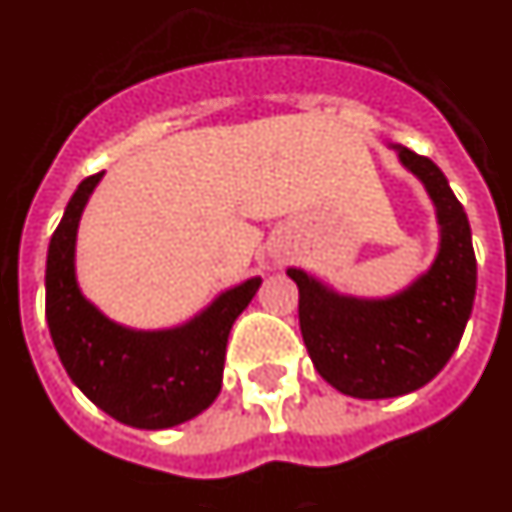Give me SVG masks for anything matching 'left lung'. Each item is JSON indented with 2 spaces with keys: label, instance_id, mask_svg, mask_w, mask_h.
Instances as JSON below:
<instances>
[{
  "label": "left lung",
  "instance_id": "1",
  "mask_svg": "<svg viewBox=\"0 0 512 512\" xmlns=\"http://www.w3.org/2000/svg\"><path fill=\"white\" fill-rule=\"evenodd\" d=\"M424 184L440 223V249L427 273L385 299L338 294L304 270L299 328L309 359L325 382L351 398H395L427 385L461 343L476 294V257L466 210L435 163L393 145Z\"/></svg>",
  "mask_w": 512,
  "mask_h": 512
}]
</instances>
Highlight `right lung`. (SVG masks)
<instances>
[{
	"mask_svg": "<svg viewBox=\"0 0 512 512\" xmlns=\"http://www.w3.org/2000/svg\"><path fill=\"white\" fill-rule=\"evenodd\" d=\"M101 174L80 182L46 255V322L64 369L111 419L137 429H169L203 414L221 393L231 325L263 278L216 296L200 315L166 330H132L109 320L77 286L75 242Z\"/></svg>",
	"mask_w": 512,
	"mask_h": 512,
	"instance_id": "add662e5",
	"label": "right lung"
}]
</instances>
